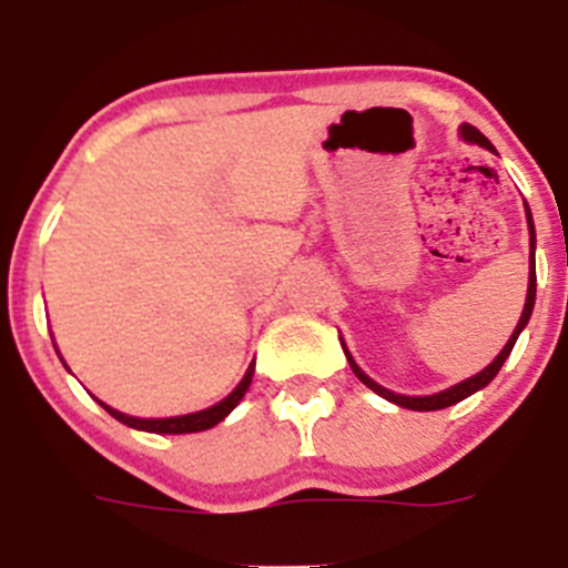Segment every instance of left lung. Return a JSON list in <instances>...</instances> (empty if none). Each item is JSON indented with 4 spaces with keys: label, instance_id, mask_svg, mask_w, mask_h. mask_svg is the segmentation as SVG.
Listing matches in <instances>:
<instances>
[{
    "label": "left lung",
    "instance_id": "obj_1",
    "mask_svg": "<svg viewBox=\"0 0 568 568\" xmlns=\"http://www.w3.org/2000/svg\"><path fill=\"white\" fill-rule=\"evenodd\" d=\"M462 136H464V140H469V142H478V145L489 148V151H495V148H491V142L486 140V136L480 134V131L475 129V125L464 123V125H462ZM525 209H528V205H525ZM528 227H530V283H528V300H525V311H523V318H519L517 329H514V335L508 337V343H506V346H503V352L497 354V357H495V363H491V365H486V368L480 371V374L469 376L467 382H462V385L450 387V390H443V393H437V395H423V398H409V395H398V393H390V390H385V387H382V385H376V382L371 379V376H365L363 371H359V365L354 363V359H352V354H348L346 348H343V352H346V357H348V365H352L354 376H357V379L363 382L365 387H371V390H374V393H379L382 398L393 400V404H398V406H406V409H417V412H434V409H445V406H454V404H459V400L467 398V395H473L475 390H480V387H486V385H489V382L495 379V376H497V371L503 368V363H506V359H508V354H511L514 343H517L519 332H523V329H525V324H528V321H530L532 305H536V257H532V244H536V231H532V216H530V209H528Z\"/></svg>",
    "mask_w": 568,
    "mask_h": 568
}]
</instances>
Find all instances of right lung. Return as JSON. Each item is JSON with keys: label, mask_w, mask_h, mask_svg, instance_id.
I'll list each match as a JSON object with an SVG mask.
<instances>
[{"label": "right lung", "mask_w": 568, "mask_h": 568, "mask_svg": "<svg viewBox=\"0 0 568 568\" xmlns=\"http://www.w3.org/2000/svg\"><path fill=\"white\" fill-rule=\"evenodd\" d=\"M252 374H255V363L250 365L247 374H244V379L239 382V387L231 395H227V398H222L220 404L209 406V409H203V412H192V415L162 417V420H142V417H129V415H123V412L112 409V406H106V404H104V409L114 417V420L125 423V426H131V428H140V432H153V434H194V432H205V428L216 426V423L225 420V417L231 415L233 406H236L239 400L244 398V393H247V387H250V382H252Z\"/></svg>", "instance_id": "add662e5"}]
</instances>
